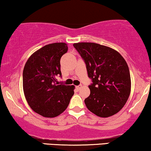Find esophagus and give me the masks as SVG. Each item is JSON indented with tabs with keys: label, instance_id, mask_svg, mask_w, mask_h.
<instances>
[{
	"label": "esophagus",
	"instance_id": "obj_1",
	"mask_svg": "<svg viewBox=\"0 0 151 151\" xmlns=\"http://www.w3.org/2000/svg\"><path fill=\"white\" fill-rule=\"evenodd\" d=\"M76 88H77V89H78V90H80V88H82V85H81V84H80V85L76 86Z\"/></svg>",
	"mask_w": 151,
	"mask_h": 151
}]
</instances>
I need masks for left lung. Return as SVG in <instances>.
Masks as SVG:
<instances>
[{"label":"left lung","mask_w":151,"mask_h":151,"mask_svg":"<svg viewBox=\"0 0 151 151\" xmlns=\"http://www.w3.org/2000/svg\"><path fill=\"white\" fill-rule=\"evenodd\" d=\"M73 47L86 64L92 83L84 100L91 112L101 117L118 113L131 93V76L124 58L110 47L93 42H78Z\"/></svg>","instance_id":"obj_1"}]
</instances>
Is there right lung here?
<instances>
[{"label": "right lung", "instance_id": "1", "mask_svg": "<svg viewBox=\"0 0 151 151\" xmlns=\"http://www.w3.org/2000/svg\"><path fill=\"white\" fill-rule=\"evenodd\" d=\"M67 45L52 43L29 57L22 73L24 93L29 105L43 117H54L67 108L74 94V86L57 81L62 77L60 58L67 52Z\"/></svg>", "mask_w": 151, "mask_h": 151}]
</instances>
